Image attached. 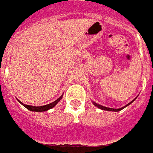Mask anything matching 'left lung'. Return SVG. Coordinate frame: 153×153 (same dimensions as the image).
Returning a JSON list of instances; mask_svg holds the SVG:
<instances>
[{"label": "left lung", "instance_id": "obj_1", "mask_svg": "<svg viewBox=\"0 0 153 153\" xmlns=\"http://www.w3.org/2000/svg\"><path fill=\"white\" fill-rule=\"evenodd\" d=\"M135 99H136V98H135ZM135 99H134V100H133L131 101V102H130L129 103H128V104H127V105H125L124 107H122V108H107V107L102 106V105H99V104H97L96 102H93V103H94V105H96L97 107H98V108H100V109H102V110H106V111H120V110H122V109H123V108H124L125 107H126V106H127V105H129V104H131V102H132L133 101H134V100H135Z\"/></svg>", "mask_w": 153, "mask_h": 153}]
</instances>
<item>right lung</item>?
I'll list each match as a JSON object with an SVG mask.
<instances>
[{
  "instance_id": "add662e5",
  "label": "right lung",
  "mask_w": 153,
  "mask_h": 153,
  "mask_svg": "<svg viewBox=\"0 0 153 153\" xmlns=\"http://www.w3.org/2000/svg\"><path fill=\"white\" fill-rule=\"evenodd\" d=\"M62 96L60 97L59 98H58L56 100L54 101V102H51V103H50V104H48V105H42V106H33V105H25V104L22 103V102H20L19 100V102H21V103H22V105H23L25 107V108H27V109L30 110V111H48V110H49V109H51V108H53V107L55 106V105H56V104L58 103L59 102L60 100L62 99Z\"/></svg>"
}]
</instances>
